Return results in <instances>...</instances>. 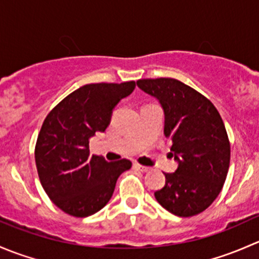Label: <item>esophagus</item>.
I'll list each match as a JSON object with an SVG mask.
<instances>
[{
	"label": "esophagus",
	"instance_id": "34e87169",
	"mask_svg": "<svg viewBox=\"0 0 259 259\" xmlns=\"http://www.w3.org/2000/svg\"><path fill=\"white\" fill-rule=\"evenodd\" d=\"M134 166H135V168L138 169V170L143 171V173H146V171H149V170H150V168H149V166L140 165V164H134Z\"/></svg>",
	"mask_w": 259,
	"mask_h": 259
}]
</instances>
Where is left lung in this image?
I'll use <instances>...</instances> for the list:
<instances>
[{"instance_id": "obj_1", "label": "left lung", "mask_w": 259, "mask_h": 259, "mask_svg": "<svg viewBox=\"0 0 259 259\" xmlns=\"http://www.w3.org/2000/svg\"><path fill=\"white\" fill-rule=\"evenodd\" d=\"M137 85L160 103L164 135L178 161L174 173H165L155 199L178 217L202 213L221 193L229 169L231 145L221 115L205 96L179 80L143 79Z\"/></svg>"}]
</instances>
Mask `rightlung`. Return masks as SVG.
<instances>
[{
	"label": "right lung",
	"instance_id": "obj_1",
	"mask_svg": "<svg viewBox=\"0 0 259 259\" xmlns=\"http://www.w3.org/2000/svg\"><path fill=\"white\" fill-rule=\"evenodd\" d=\"M135 89L134 81L89 83L60 101L44 121L35 148L38 178L56 207L85 218L105 207L120 174L132 161H108L90 155L89 140L109 126L121 99Z\"/></svg>",
	"mask_w": 259,
	"mask_h": 259
}]
</instances>
